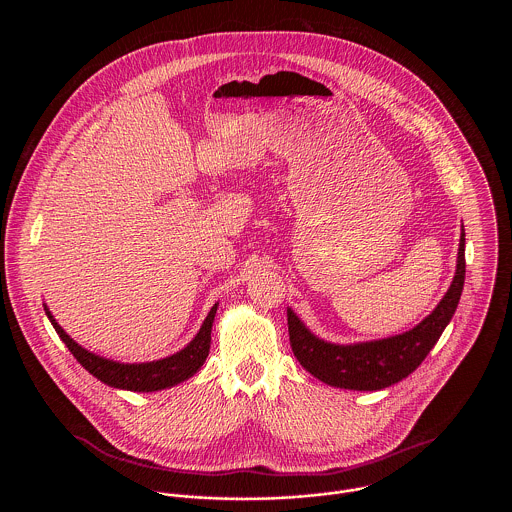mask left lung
<instances>
[{"instance_id":"left-lung-1","label":"left lung","mask_w":512,"mask_h":512,"mask_svg":"<svg viewBox=\"0 0 512 512\" xmlns=\"http://www.w3.org/2000/svg\"><path fill=\"white\" fill-rule=\"evenodd\" d=\"M465 284V230L461 228L457 270L438 307L414 329L366 343L335 345L315 337L288 309L293 355L307 372L325 384L347 390H382L412 374L438 343L451 321Z\"/></svg>"}]
</instances>
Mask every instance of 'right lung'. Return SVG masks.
I'll return each instance as SVG.
<instances>
[{"label": "right lung", "mask_w": 512, "mask_h": 512, "mask_svg": "<svg viewBox=\"0 0 512 512\" xmlns=\"http://www.w3.org/2000/svg\"><path fill=\"white\" fill-rule=\"evenodd\" d=\"M43 307H45V313H47L51 325L55 327V331L63 339V343L69 347L74 359L84 366L92 376H96L100 382H104L112 388L132 390V392H155V390L171 388V386L191 378L207 361L209 349H211V329H213V321H215L219 303H215L211 307L199 333L185 349H181L179 353H175L171 357L151 361V363H140V365L110 361V359H104L100 355H94V353L82 349L55 321L53 313L47 309L45 303H43Z\"/></svg>", "instance_id": "add662e5"}]
</instances>
